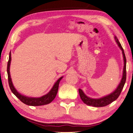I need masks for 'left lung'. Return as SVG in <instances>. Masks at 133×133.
Returning <instances> with one entry per match:
<instances>
[{"label": "left lung", "mask_w": 133, "mask_h": 133, "mask_svg": "<svg viewBox=\"0 0 133 133\" xmlns=\"http://www.w3.org/2000/svg\"><path fill=\"white\" fill-rule=\"evenodd\" d=\"M115 39L116 42L118 45L119 48L121 49L122 50V55H123V73H122V79L121 80L120 83L119 84L118 86H117L116 89L114 90L113 92L110 93L109 95H106V96L102 97L100 98H91L90 97L87 96L84 91L82 90L81 89H79V93L80 98L82 99V101L84 102V103L87 104V105L89 106H93L95 107H105L106 105H108V104H111V102L115 101L116 100L117 98L120 95L121 91H122L123 86L125 85V81H126V57H125V55L123 51V49L121 46V44L118 41V39L116 37H115Z\"/></svg>", "instance_id": "8db88e82"}]
</instances>
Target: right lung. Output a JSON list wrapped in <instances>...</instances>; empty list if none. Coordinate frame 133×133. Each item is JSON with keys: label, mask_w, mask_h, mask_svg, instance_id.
<instances>
[{"label": "right lung", "mask_w": 133, "mask_h": 133, "mask_svg": "<svg viewBox=\"0 0 133 133\" xmlns=\"http://www.w3.org/2000/svg\"><path fill=\"white\" fill-rule=\"evenodd\" d=\"M11 61V53L10 52V55H9V60L8 62V66H7V73H8V83L10 85V89L15 96L17 98L19 99L23 103L28 105L31 106H40L43 105L48 104L51 102L54 99H55L56 95L57 94L58 90L59 83L63 76L59 78L57 81L55 82L53 87L49 92L43 96L38 97V98H34V97H28L25 95H22L21 93L18 92V91L16 89L13 85L12 80H11V75H10V64Z\"/></svg>", "instance_id": "1"}]
</instances>
